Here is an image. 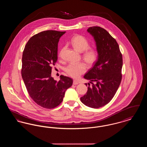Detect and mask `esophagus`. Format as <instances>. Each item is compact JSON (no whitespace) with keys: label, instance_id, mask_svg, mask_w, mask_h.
Masks as SVG:
<instances>
[{"label":"esophagus","instance_id":"esophagus-1","mask_svg":"<svg viewBox=\"0 0 147 147\" xmlns=\"http://www.w3.org/2000/svg\"><path fill=\"white\" fill-rule=\"evenodd\" d=\"M73 85H78L79 84V83L78 82V81L74 80H73Z\"/></svg>","mask_w":147,"mask_h":147}]
</instances>
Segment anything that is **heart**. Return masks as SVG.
Segmentation results:
<instances>
[{
	"mask_svg": "<svg viewBox=\"0 0 147 147\" xmlns=\"http://www.w3.org/2000/svg\"><path fill=\"white\" fill-rule=\"evenodd\" d=\"M73 47L80 52H83L82 58L84 61L89 65L96 63L98 58V52L95 48L90 47V42L82 35H77L73 36L71 40ZM86 70V66L83 62L74 64L70 63L65 69V72L71 77L77 79L83 74Z\"/></svg>",
	"mask_w": 147,
	"mask_h": 147,
	"instance_id": "obj_1",
	"label": "heart"
}]
</instances>
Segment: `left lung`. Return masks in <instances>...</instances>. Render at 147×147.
<instances>
[{"instance_id":"obj_1","label":"left lung","mask_w":147,"mask_h":147,"mask_svg":"<svg viewBox=\"0 0 147 147\" xmlns=\"http://www.w3.org/2000/svg\"><path fill=\"white\" fill-rule=\"evenodd\" d=\"M87 31L95 39L98 58L84 76L90 83H85L88 89L80 100L88 107L98 109L112 100L121 84L122 55L117 42L105 29L92 26Z\"/></svg>"}]
</instances>
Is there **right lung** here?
Masks as SVG:
<instances>
[{
	"label": "right lung",
	"mask_w": 147,
	"mask_h": 147,
	"mask_svg": "<svg viewBox=\"0 0 147 147\" xmlns=\"http://www.w3.org/2000/svg\"><path fill=\"white\" fill-rule=\"evenodd\" d=\"M65 31L47 30L31 37L22 57L21 76L28 94L39 106L53 109L63 101L65 92L73 84L69 77H51L52 65L57 59L58 43Z\"/></svg>",
	"instance_id": "obj_1"
}]
</instances>
